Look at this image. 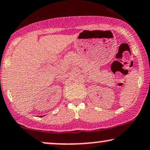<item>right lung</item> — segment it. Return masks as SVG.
<instances>
[{
	"instance_id": "obj_1",
	"label": "right lung",
	"mask_w": 150,
	"mask_h": 150,
	"mask_svg": "<svg viewBox=\"0 0 150 150\" xmlns=\"http://www.w3.org/2000/svg\"><path fill=\"white\" fill-rule=\"evenodd\" d=\"M43 116H44V115H42V116H40V117H43Z\"/></svg>"
}]
</instances>
